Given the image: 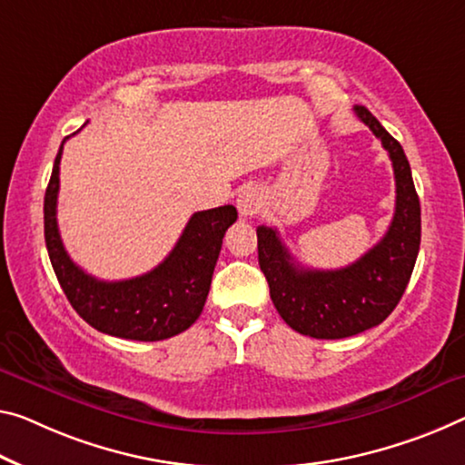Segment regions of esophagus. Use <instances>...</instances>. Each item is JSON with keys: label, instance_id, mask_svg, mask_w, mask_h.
<instances>
[{"label": "esophagus", "instance_id": "1", "mask_svg": "<svg viewBox=\"0 0 465 465\" xmlns=\"http://www.w3.org/2000/svg\"><path fill=\"white\" fill-rule=\"evenodd\" d=\"M262 208V195L260 191L253 189V187H245L237 197V210L242 218H249L253 216V213L260 212Z\"/></svg>", "mask_w": 465, "mask_h": 465}]
</instances>
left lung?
<instances>
[{
  "label": "left lung",
  "instance_id": "left-lung-1",
  "mask_svg": "<svg viewBox=\"0 0 465 465\" xmlns=\"http://www.w3.org/2000/svg\"><path fill=\"white\" fill-rule=\"evenodd\" d=\"M355 116L381 139L395 173V216L384 237L351 266L303 268L289 253L276 228L257 226V260L276 312L292 331L313 339H345L378 326L395 310L420 252V199L403 147L363 105Z\"/></svg>",
  "mask_w": 465,
  "mask_h": 465
}]
</instances>
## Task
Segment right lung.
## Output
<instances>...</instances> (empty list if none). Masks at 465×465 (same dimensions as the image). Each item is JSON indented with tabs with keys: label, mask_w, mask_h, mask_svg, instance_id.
Wrapping results in <instances>:
<instances>
[{
	"label": "right lung",
	"mask_w": 465,
	"mask_h": 465,
	"mask_svg": "<svg viewBox=\"0 0 465 465\" xmlns=\"http://www.w3.org/2000/svg\"><path fill=\"white\" fill-rule=\"evenodd\" d=\"M62 147L45 191V245L64 295L84 322L99 332L133 341H163L187 331L203 312L234 205L193 213L181 239L160 266L128 281H99L83 272L64 249L58 231Z\"/></svg>",
	"instance_id": "add662e5"
}]
</instances>
